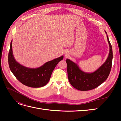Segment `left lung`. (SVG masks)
I'll return each mask as SVG.
<instances>
[{
  "label": "left lung",
  "mask_w": 121,
  "mask_h": 121,
  "mask_svg": "<svg viewBox=\"0 0 121 121\" xmlns=\"http://www.w3.org/2000/svg\"><path fill=\"white\" fill-rule=\"evenodd\" d=\"M106 34L107 32L105 31ZM109 46L108 56L101 66L92 73L83 71L79 65L69 59H67L69 81L75 88L80 91L93 89L99 86L107 79L110 73L112 60V47L107 35Z\"/></svg>",
  "instance_id": "8db88e82"
}]
</instances>
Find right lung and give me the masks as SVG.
I'll list each match as a JSON object with an SVG mask.
<instances>
[{
    "label": "right lung",
    "mask_w": 121,
    "mask_h": 121,
    "mask_svg": "<svg viewBox=\"0 0 121 121\" xmlns=\"http://www.w3.org/2000/svg\"><path fill=\"white\" fill-rule=\"evenodd\" d=\"M64 56L46 62L37 68H27L21 65L14 58L12 48V40L10 42L9 53V65L11 72L16 78L24 85L33 88L44 86L48 83L52 73Z\"/></svg>",
    "instance_id": "1"
}]
</instances>
